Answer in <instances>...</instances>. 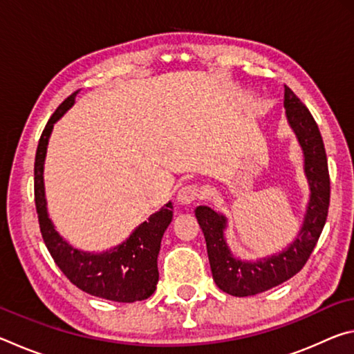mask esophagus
I'll return each mask as SVG.
<instances>
[{
  "mask_svg": "<svg viewBox=\"0 0 354 354\" xmlns=\"http://www.w3.org/2000/svg\"><path fill=\"white\" fill-rule=\"evenodd\" d=\"M201 190L196 184H189V185H183L181 189L178 190L176 194V200L181 206H189L194 203L195 200L200 198Z\"/></svg>",
  "mask_w": 354,
  "mask_h": 354,
  "instance_id": "obj_1",
  "label": "esophagus"
}]
</instances>
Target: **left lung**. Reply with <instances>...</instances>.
<instances>
[{
	"instance_id": "obj_1",
	"label": "left lung",
	"mask_w": 354,
	"mask_h": 354,
	"mask_svg": "<svg viewBox=\"0 0 354 354\" xmlns=\"http://www.w3.org/2000/svg\"><path fill=\"white\" fill-rule=\"evenodd\" d=\"M284 109L289 127L303 149V170L309 184V201L303 225L289 247L257 261H242L231 253L225 230L227 218L209 206L195 209L206 239L212 278L232 297H251L283 284L301 270L322 234L329 207V173L322 134L308 107L284 87Z\"/></svg>"
}]
</instances>
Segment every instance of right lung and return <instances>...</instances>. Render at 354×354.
Here are the masks:
<instances>
[{
	"mask_svg": "<svg viewBox=\"0 0 354 354\" xmlns=\"http://www.w3.org/2000/svg\"><path fill=\"white\" fill-rule=\"evenodd\" d=\"M77 92L71 93L48 120L35 153L34 196L41 237L57 267L77 289L111 301H142L153 295L159 281L158 256L160 241L173 218L171 201L149 215L147 221L131 232L127 241L101 253L75 248L59 234L48 215L44 183L48 142L56 122L75 104Z\"/></svg>",
	"mask_w": 354,
	"mask_h": 354,
	"instance_id": "add662e5",
	"label": "right lung"
}]
</instances>
